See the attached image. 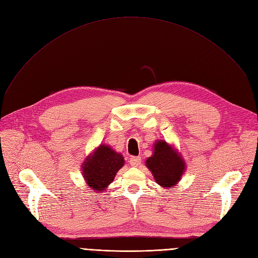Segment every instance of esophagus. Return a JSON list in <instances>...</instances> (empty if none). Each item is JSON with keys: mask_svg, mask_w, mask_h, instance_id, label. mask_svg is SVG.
Returning <instances> with one entry per match:
<instances>
[{"mask_svg": "<svg viewBox=\"0 0 258 258\" xmlns=\"http://www.w3.org/2000/svg\"><path fill=\"white\" fill-rule=\"evenodd\" d=\"M141 161H142V159L140 157H131V158H129V163L132 166H139L141 164Z\"/></svg>", "mask_w": 258, "mask_h": 258, "instance_id": "34e87169", "label": "esophagus"}]
</instances>
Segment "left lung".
I'll return each mask as SVG.
<instances>
[{
  "mask_svg": "<svg viewBox=\"0 0 258 258\" xmlns=\"http://www.w3.org/2000/svg\"><path fill=\"white\" fill-rule=\"evenodd\" d=\"M146 165L156 182L164 188L175 185L184 172V162L164 141L156 142L154 155L146 160Z\"/></svg>",
  "mask_w": 258,
  "mask_h": 258,
  "instance_id": "left-lung-1",
  "label": "left lung"
}]
</instances>
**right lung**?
Masks as SVG:
<instances>
[{"label":"right lung","instance_id":"right-lung-1","mask_svg":"<svg viewBox=\"0 0 258 258\" xmlns=\"http://www.w3.org/2000/svg\"><path fill=\"white\" fill-rule=\"evenodd\" d=\"M123 158L109 146L100 145L83 164V177L95 190L103 191L123 165Z\"/></svg>","mask_w":258,"mask_h":258}]
</instances>
